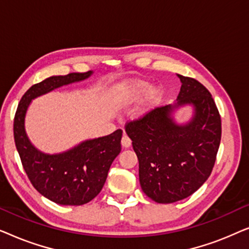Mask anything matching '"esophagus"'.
I'll list each match as a JSON object with an SVG mask.
<instances>
[{"mask_svg":"<svg viewBox=\"0 0 249 249\" xmlns=\"http://www.w3.org/2000/svg\"><path fill=\"white\" fill-rule=\"evenodd\" d=\"M121 145H122V147H124V148H128V147H130V145H131V141H130V138L128 137L127 135H124L122 136V139H121Z\"/></svg>","mask_w":249,"mask_h":249,"instance_id":"obj_1","label":"esophagus"}]
</instances>
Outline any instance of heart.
I'll return each instance as SVG.
<instances>
[{
    "mask_svg": "<svg viewBox=\"0 0 249 249\" xmlns=\"http://www.w3.org/2000/svg\"><path fill=\"white\" fill-rule=\"evenodd\" d=\"M164 96V90L159 85L152 86L148 80L131 78L122 83L118 88V101L124 107L143 100L136 110V117L142 118L158 107Z\"/></svg>",
    "mask_w": 249,
    "mask_h": 249,
    "instance_id": "1",
    "label": "heart"
}]
</instances>
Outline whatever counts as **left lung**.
<instances>
[{
	"label": "left lung",
	"instance_id": "left-lung-1",
	"mask_svg": "<svg viewBox=\"0 0 249 249\" xmlns=\"http://www.w3.org/2000/svg\"><path fill=\"white\" fill-rule=\"evenodd\" d=\"M181 88L173 104L129 122L125 132L139 162V182L156 203L178 202L199 189L215 163L221 118L212 95L198 81L177 74ZM190 106L192 117L180 124L175 113Z\"/></svg>",
	"mask_w": 249,
	"mask_h": 249
}]
</instances>
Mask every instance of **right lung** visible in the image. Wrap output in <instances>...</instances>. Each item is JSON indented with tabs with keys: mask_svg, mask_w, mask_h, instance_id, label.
Listing matches in <instances>:
<instances>
[{
	"mask_svg": "<svg viewBox=\"0 0 249 249\" xmlns=\"http://www.w3.org/2000/svg\"><path fill=\"white\" fill-rule=\"evenodd\" d=\"M93 72L46 78L26 91L16 112L13 135L23 169L37 192L60 205H84L100 194L112 162L121 152L122 130L86 139L67 151L49 154L30 142L26 114L33 100L56 88L86 80Z\"/></svg>",
	"mask_w": 249,
	"mask_h": 249,
	"instance_id": "add662e5",
	"label": "right lung"
}]
</instances>
